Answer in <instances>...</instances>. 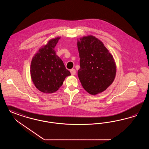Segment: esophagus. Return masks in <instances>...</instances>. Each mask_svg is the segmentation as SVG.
Here are the masks:
<instances>
[{"label":"esophagus","instance_id":"esophagus-1","mask_svg":"<svg viewBox=\"0 0 149 149\" xmlns=\"http://www.w3.org/2000/svg\"><path fill=\"white\" fill-rule=\"evenodd\" d=\"M70 72L72 75H74L76 74V70L74 69H72L70 70Z\"/></svg>","mask_w":149,"mask_h":149}]
</instances>
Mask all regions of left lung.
I'll return each instance as SVG.
<instances>
[{
    "instance_id": "obj_1",
    "label": "left lung",
    "mask_w": 149,
    "mask_h": 149,
    "mask_svg": "<svg viewBox=\"0 0 149 149\" xmlns=\"http://www.w3.org/2000/svg\"><path fill=\"white\" fill-rule=\"evenodd\" d=\"M77 45L80 66L77 75L81 85L91 95L102 93L113 83L116 76L113 55L94 36L80 38Z\"/></svg>"
}]
</instances>
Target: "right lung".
<instances>
[{"mask_svg":"<svg viewBox=\"0 0 149 149\" xmlns=\"http://www.w3.org/2000/svg\"><path fill=\"white\" fill-rule=\"evenodd\" d=\"M60 37L49 40L33 56L30 65V76L36 88L44 93L56 91L66 77L71 75L54 48Z\"/></svg>","mask_w":149,"mask_h":149,"instance_id":"obj_1","label":"right lung"}]
</instances>
